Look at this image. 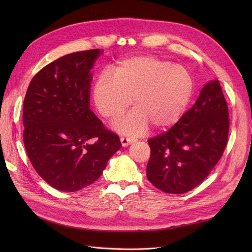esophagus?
Listing matches in <instances>:
<instances>
[{"instance_id": "esophagus-1", "label": "esophagus", "mask_w": 252, "mask_h": 252, "mask_svg": "<svg viewBox=\"0 0 252 252\" xmlns=\"http://www.w3.org/2000/svg\"><path fill=\"white\" fill-rule=\"evenodd\" d=\"M133 142H134V140L130 139V138H125V136H123V138H121V143H122V146H123V147L128 146L129 144H131Z\"/></svg>"}]
</instances>
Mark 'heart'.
<instances>
[{
	"label": "heart",
	"instance_id": "obj_1",
	"mask_svg": "<svg viewBox=\"0 0 252 252\" xmlns=\"http://www.w3.org/2000/svg\"><path fill=\"white\" fill-rule=\"evenodd\" d=\"M94 83V103L97 112L110 122L130 106L134 109L117 122L114 128L129 135L146 131L148 125L165 130L177 124L191 98L193 81L186 68L150 56L122 60Z\"/></svg>",
	"mask_w": 252,
	"mask_h": 252
}]
</instances>
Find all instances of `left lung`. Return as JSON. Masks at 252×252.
<instances>
[{
    "label": "left lung",
    "mask_w": 252,
    "mask_h": 252,
    "mask_svg": "<svg viewBox=\"0 0 252 252\" xmlns=\"http://www.w3.org/2000/svg\"><path fill=\"white\" fill-rule=\"evenodd\" d=\"M229 113L218 80L202 88L194 105L168 131L148 140L147 179L167 193H185L207 178L227 145Z\"/></svg>",
    "instance_id": "left-lung-1"
}]
</instances>
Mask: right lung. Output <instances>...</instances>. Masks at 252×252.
Segmentation results:
<instances>
[{"instance_id": "obj_1", "label": "right lung", "mask_w": 252, "mask_h": 252, "mask_svg": "<svg viewBox=\"0 0 252 252\" xmlns=\"http://www.w3.org/2000/svg\"><path fill=\"white\" fill-rule=\"evenodd\" d=\"M102 55L91 49L66 55L37 72L23 105L25 149L35 171L60 191L73 192L101 177L122 147L90 110L91 68Z\"/></svg>"}]
</instances>
